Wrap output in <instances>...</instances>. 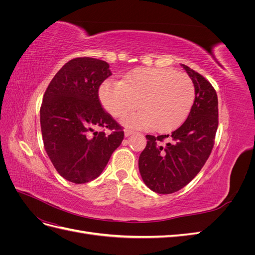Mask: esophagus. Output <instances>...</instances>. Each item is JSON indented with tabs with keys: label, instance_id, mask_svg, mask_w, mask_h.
<instances>
[{
	"label": "esophagus",
	"instance_id": "1",
	"mask_svg": "<svg viewBox=\"0 0 255 255\" xmlns=\"http://www.w3.org/2000/svg\"><path fill=\"white\" fill-rule=\"evenodd\" d=\"M135 132L134 130H132V129H126L125 130V135H126V137H128L129 135H132V134H134Z\"/></svg>",
	"mask_w": 255,
	"mask_h": 255
}]
</instances>
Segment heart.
<instances>
[{"mask_svg":"<svg viewBox=\"0 0 255 255\" xmlns=\"http://www.w3.org/2000/svg\"><path fill=\"white\" fill-rule=\"evenodd\" d=\"M195 85L186 73L172 69L137 68L123 82H104L99 97L104 109L114 117H123L128 128L169 132L180 127L195 101Z\"/></svg>","mask_w":255,"mask_h":255,"instance_id":"1","label":"heart"}]
</instances>
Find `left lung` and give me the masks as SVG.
<instances>
[{
    "mask_svg": "<svg viewBox=\"0 0 255 255\" xmlns=\"http://www.w3.org/2000/svg\"><path fill=\"white\" fill-rule=\"evenodd\" d=\"M181 66L196 91L188 117L170 135H146L148 141L138 159L144 184L161 195L180 190L200 172L212 152L218 128V98L214 87L201 74Z\"/></svg>",
    "mask_w": 255,
    "mask_h": 255,
    "instance_id": "left-lung-1",
    "label": "left lung"
}]
</instances>
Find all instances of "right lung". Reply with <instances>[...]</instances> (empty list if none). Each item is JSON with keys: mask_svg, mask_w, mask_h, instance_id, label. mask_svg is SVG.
<instances>
[{"mask_svg": "<svg viewBox=\"0 0 255 255\" xmlns=\"http://www.w3.org/2000/svg\"><path fill=\"white\" fill-rule=\"evenodd\" d=\"M112 75L104 60L78 57L52 79L40 107L44 149L57 172L75 184L102 173L125 133L99 100V87ZM97 128H109L110 135Z\"/></svg>", "mask_w": 255, "mask_h": 255, "instance_id": "right-lung-1", "label": "right lung"}]
</instances>
